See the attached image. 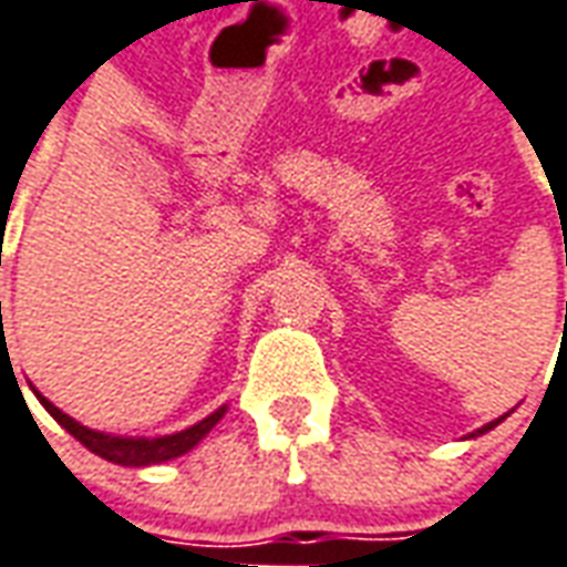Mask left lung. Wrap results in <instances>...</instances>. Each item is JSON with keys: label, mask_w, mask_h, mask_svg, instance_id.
<instances>
[{"label": "left lung", "mask_w": 567, "mask_h": 567, "mask_svg": "<svg viewBox=\"0 0 567 567\" xmlns=\"http://www.w3.org/2000/svg\"><path fill=\"white\" fill-rule=\"evenodd\" d=\"M504 417H506V414H504ZM504 417H497V421L485 423V426H482V430H476V433H473V435H482V433H488V430H494V426H497V423L504 421Z\"/></svg>", "instance_id": "8db88e82"}]
</instances>
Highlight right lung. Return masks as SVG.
Wrapping results in <instances>:
<instances>
[{"label": "right lung", "instance_id": "add662e5", "mask_svg": "<svg viewBox=\"0 0 567 567\" xmlns=\"http://www.w3.org/2000/svg\"><path fill=\"white\" fill-rule=\"evenodd\" d=\"M39 402H42L51 417L61 423L63 430L73 435V439H79L85 449L94 451V454L104 457V461L118 463V466H153V463L174 461V457L187 454L193 445H199L202 439L215 430L217 421H220L224 411H227V405L217 408L215 414H208L205 421L193 423V426H187V430H181V433L174 435H159V439H122V435H106L97 433V430H89V426H82V423L73 421L70 414H63L61 408L51 405L45 395H39Z\"/></svg>", "mask_w": 567, "mask_h": 567}]
</instances>
